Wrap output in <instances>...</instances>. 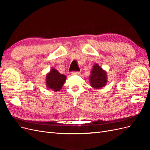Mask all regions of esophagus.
<instances>
[{
    "mask_svg": "<svg viewBox=\"0 0 150 150\" xmlns=\"http://www.w3.org/2000/svg\"><path fill=\"white\" fill-rule=\"evenodd\" d=\"M79 74V71H72V72H71V74H72V75H77V74Z\"/></svg>",
    "mask_w": 150,
    "mask_h": 150,
    "instance_id": "1",
    "label": "esophagus"
}]
</instances>
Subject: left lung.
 <instances>
[{"label":"left lung","mask_w":150,"mask_h":150,"mask_svg":"<svg viewBox=\"0 0 150 150\" xmlns=\"http://www.w3.org/2000/svg\"><path fill=\"white\" fill-rule=\"evenodd\" d=\"M89 78L91 86L96 89L104 87L107 83L106 72L96 64L93 66Z\"/></svg>","instance_id":"8db88e82"}]
</instances>
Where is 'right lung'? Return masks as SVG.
Wrapping results in <instances>:
<instances>
[{"mask_svg": "<svg viewBox=\"0 0 150 150\" xmlns=\"http://www.w3.org/2000/svg\"><path fill=\"white\" fill-rule=\"evenodd\" d=\"M66 77L60 74L56 69H52L46 76V85L49 89L54 91H59L64 84Z\"/></svg>", "mask_w": 150, "mask_h": 150, "instance_id": "obj_1", "label": "right lung"}]
</instances>
